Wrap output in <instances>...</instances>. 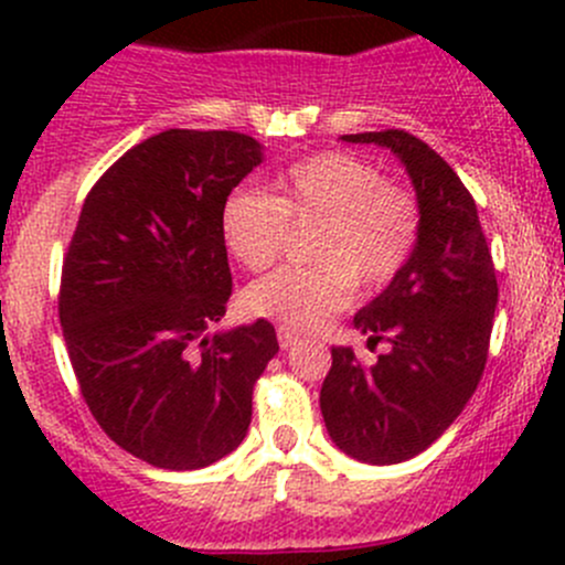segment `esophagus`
Masks as SVG:
<instances>
[{"mask_svg": "<svg viewBox=\"0 0 565 565\" xmlns=\"http://www.w3.org/2000/svg\"><path fill=\"white\" fill-rule=\"evenodd\" d=\"M300 335L292 333L289 328H278V344H281V350H292V347L300 344Z\"/></svg>", "mask_w": 565, "mask_h": 565, "instance_id": "esophagus-1", "label": "esophagus"}]
</instances>
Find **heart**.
<instances>
[{
	"instance_id": "heart-1",
	"label": "heart",
	"mask_w": 565,
	"mask_h": 565,
	"mask_svg": "<svg viewBox=\"0 0 565 565\" xmlns=\"http://www.w3.org/2000/svg\"><path fill=\"white\" fill-rule=\"evenodd\" d=\"M289 224H315L303 267H281L248 284V315L292 330H311L344 309L355 284L388 287L413 256L420 232L418 202L385 182L377 163L352 152H319L273 180V193L237 191L221 210V235L248 270L281 256Z\"/></svg>"
}]
</instances>
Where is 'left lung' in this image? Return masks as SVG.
I'll use <instances>...</instances> for the list:
<instances>
[{"label":"left lung","mask_w":565,"mask_h":565,"mask_svg":"<svg viewBox=\"0 0 565 565\" xmlns=\"http://www.w3.org/2000/svg\"><path fill=\"white\" fill-rule=\"evenodd\" d=\"M341 139L385 147L402 161L420 232L402 273L352 319L369 347L388 341V352L363 366L352 347H333L319 407L339 451L398 465L426 451L470 402L487 366L498 278L476 202L426 141L404 130Z\"/></svg>","instance_id":"1"}]
</instances>
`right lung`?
<instances>
[{
    "label": "right lung",
    "instance_id": "1",
    "mask_svg": "<svg viewBox=\"0 0 565 565\" xmlns=\"http://www.w3.org/2000/svg\"><path fill=\"white\" fill-rule=\"evenodd\" d=\"M265 161L235 130H163L95 182L62 267L67 355L100 429L152 467L199 470L235 451L276 328L210 324L232 273L221 210Z\"/></svg>",
    "mask_w": 565,
    "mask_h": 565
}]
</instances>
